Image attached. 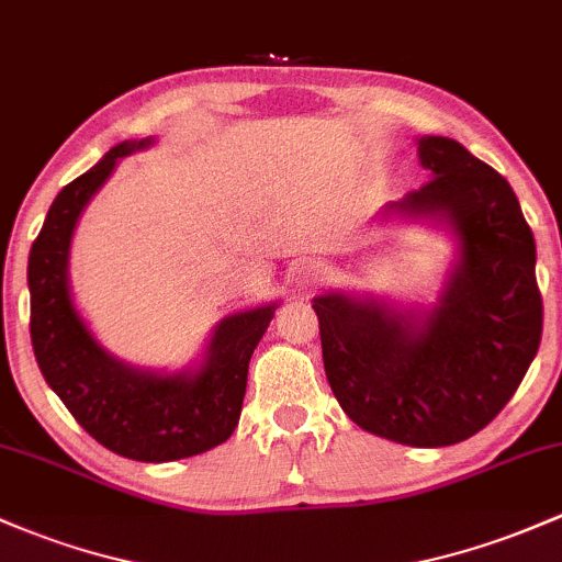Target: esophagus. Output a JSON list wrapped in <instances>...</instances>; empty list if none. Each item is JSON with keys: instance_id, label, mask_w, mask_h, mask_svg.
<instances>
[{"instance_id": "obj_1", "label": "esophagus", "mask_w": 562, "mask_h": 562, "mask_svg": "<svg viewBox=\"0 0 562 562\" xmlns=\"http://www.w3.org/2000/svg\"><path fill=\"white\" fill-rule=\"evenodd\" d=\"M322 281H324V273L316 262H305L294 270V283H297V286L311 289V286H318Z\"/></svg>"}]
</instances>
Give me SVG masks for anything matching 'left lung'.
<instances>
[{
	"label": "left lung",
	"mask_w": 562,
	"mask_h": 562,
	"mask_svg": "<svg viewBox=\"0 0 562 562\" xmlns=\"http://www.w3.org/2000/svg\"><path fill=\"white\" fill-rule=\"evenodd\" d=\"M431 179L391 209L448 216L461 262L442 300L413 316L329 294L313 300L324 370L348 418L413 448H445L491 424L541 342L536 244L509 182L445 136L420 138Z\"/></svg>",
	"instance_id": "8db88e82"
}]
</instances>
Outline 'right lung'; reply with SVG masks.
Wrapping results in <instances>:
<instances>
[{
    "mask_svg": "<svg viewBox=\"0 0 562 562\" xmlns=\"http://www.w3.org/2000/svg\"><path fill=\"white\" fill-rule=\"evenodd\" d=\"M147 144L149 138L117 144L56 195L29 255V329L42 375L77 424L117 456L162 463L231 439L240 418L249 359L273 318V305L227 316L195 375L162 378L131 370L93 340L66 283L69 240L77 216L110 179L114 162Z\"/></svg>",
    "mask_w": 562,
    "mask_h": 562,
    "instance_id": "1",
    "label": "right lung"
}]
</instances>
